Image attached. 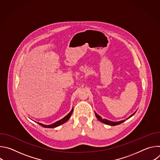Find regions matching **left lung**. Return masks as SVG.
<instances>
[{"label":"left lung","instance_id":"left-lung-1","mask_svg":"<svg viewBox=\"0 0 160 160\" xmlns=\"http://www.w3.org/2000/svg\"><path fill=\"white\" fill-rule=\"evenodd\" d=\"M136 112V111H135ZM135 112H133L132 115H131L127 119H126V120H128V118H130V117H132L134 114L135 113ZM95 115H96V118L98 119V120H99L100 122H102V123H105V124H107V125H111V126H115V125H119V124H121L122 123H123V122H124L125 121V120H121V121H119V122H111V121H109V120H106V119H105V118H101V117H100L98 114H97L96 112H95Z\"/></svg>","mask_w":160,"mask_h":160}]
</instances>
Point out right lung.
Instances as JSON below:
<instances>
[{
	"mask_svg": "<svg viewBox=\"0 0 160 160\" xmlns=\"http://www.w3.org/2000/svg\"><path fill=\"white\" fill-rule=\"evenodd\" d=\"M73 111V108H72V109L71 110V111H70L69 113H68L66 117H64L63 118H62L61 120H59V121H57L56 122H55V123H52V124H51V125H43V124H42V123H38V122H36V123H37L39 124L40 126H42V127H44V128H55V127H58V126H59V125H62V124L66 123L68 120H69L71 116H72V114Z\"/></svg>",
	"mask_w": 160,
	"mask_h": 160,
	"instance_id": "obj_1",
	"label": "right lung"
}]
</instances>
